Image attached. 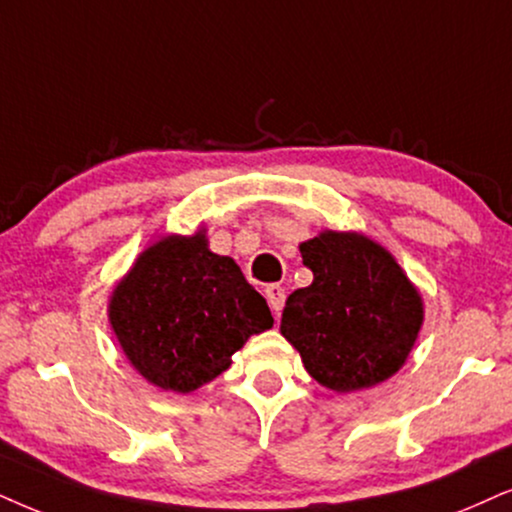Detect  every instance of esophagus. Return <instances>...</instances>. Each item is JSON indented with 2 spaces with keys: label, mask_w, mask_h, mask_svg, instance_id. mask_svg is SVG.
<instances>
[{
  "label": "esophagus",
  "mask_w": 512,
  "mask_h": 512,
  "mask_svg": "<svg viewBox=\"0 0 512 512\" xmlns=\"http://www.w3.org/2000/svg\"><path fill=\"white\" fill-rule=\"evenodd\" d=\"M264 295H267L271 312H274L276 316L281 314L283 302H286V290H283L281 286H276V283H271V286H267V290H264Z\"/></svg>",
  "instance_id": "obj_1"
}]
</instances>
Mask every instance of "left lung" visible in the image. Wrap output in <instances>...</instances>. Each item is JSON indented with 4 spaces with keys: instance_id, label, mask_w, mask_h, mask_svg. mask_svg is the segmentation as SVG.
I'll use <instances>...</instances> for the list:
<instances>
[{
    "instance_id": "1",
    "label": "left lung",
    "mask_w": 512,
    "mask_h": 512,
    "mask_svg": "<svg viewBox=\"0 0 512 512\" xmlns=\"http://www.w3.org/2000/svg\"><path fill=\"white\" fill-rule=\"evenodd\" d=\"M312 286L286 300L281 335L316 383L347 394L392 378L425 319L423 297L399 262L359 231H321L300 243Z\"/></svg>"
}]
</instances>
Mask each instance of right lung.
<instances>
[{
	"label": "right lung",
	"mask_w": 512,
	"mask_h": 512,
	"mask_svg": "<svg viewBox=\"0 0 512 512\" xmlns=\"http://www.w3.org/2000/svg\"><path fill=\"white\" fill-rule=\"evenodd\" d=\"M108 321L134 371L177 394L215 380L250 335L274 326L267 300L210 250L205 229L148 245L113 288Z\"/></svg>",
	"instance_id": "right-lung-1"
}]
</instances>
